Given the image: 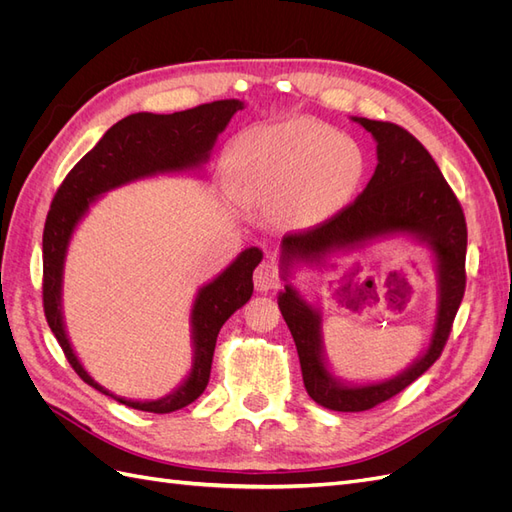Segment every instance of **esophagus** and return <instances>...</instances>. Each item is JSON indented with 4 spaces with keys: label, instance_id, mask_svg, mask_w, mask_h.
<instances>
[{
    "label": "esophagus",
    "instance_id": "obj_1",
    "mask_svg": "<svg viewBox=\"0 0 512 512\" xmlns=\"http://www.w3.org/2000/svg\"><path fill=\"white\" fill-rule=\"evenodd\" d=\"M280 282V275H277V269L271 265V262H260L254 271V286L260 292H267L277 286Z\"/></svg>",
    "mask_w": 512,
    "mask_h": 512
}]
</instances>
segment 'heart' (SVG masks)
<instances>
[{
    "label": "heart",
    "instance_id": "b5f03b06",
    "mask_svg": "<svg viewBox=\"0 0 512 512\" xmlns=\"http://www.w3.org/2000/svg\"><path fill=\"white\" fill-rule=\"evenodd\" d=\"M228 183L245 203L277 207L292 226H316L346 209L365 177L352 138L314 119L254 128L228 151Z\"/></svg>",
    "mask_w": 512,
    "mask_h": 512
}]
</instances>
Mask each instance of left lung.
<instances>
[{
    "mask_svg": "<svg viewBox=\"0 0 512 512\" xmlns=\"http://www.w3.org/2000/svg\"><path fill=\"white\" fill-rule=\"evenodd\" d=\"M378 143V166L367 188L331 220L286 232L282 265L314 262L335 250H350L367 239L408 232L431 243L440 269V305L436 331L427 352L404 374L369 386L337 384L322 363L320 316L292 286L277 299L299 352L307 395L335 412H363L389 401L440 359L466 292L468 226L461 203L442 177L429 151L391 121L352 117Z\"/></svg>",
    "mask_w": 512,
    "mask_h": 512,
    "instance_id": "8db88e82",
    "label": "left lung"
}]
</instances>
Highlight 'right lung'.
I'll use <instances>...</instances> for the list:
<instances>
[{"label":"right lung","instance_id":"1","mask_svg":"<svg viewBox=\"0 0 512 512\" xmlns=\"http://www.w3.org/2000/svg\"><path fill=\"white\" fill-rule=\"evenodd\" d=\"M243 102L239 100H218L181 111L173 115L136 113L117 121L108 130L102 141L83 156L66 175L57 188L53 203L46 215L42 232V305L44 316L57 342L64 350L68 363L79 374L83 382L104 391L98 382L89 378L83 365L76 359L61 322V271H64L66 247L74 226L79 224L89 203L98 194L117 188L121 183L134 181L138 177L168 173V170L194 168L209 158V151L218 134L228 126L230 117L235 115ZM262 252L258 247L245 250L232 265L213 280L209 286L198 292L192 309L194 327V367L179 389L158 401H130L119 399V404L128 408L168 414L190 406L205 393L215 342L222 324L245 305L252 297V273L258 267Z\"/></svg>","mask_w":512,"mask_h":512}]
</instances>
